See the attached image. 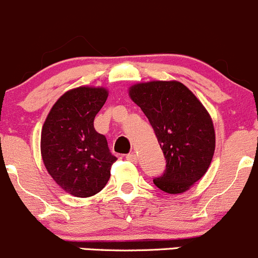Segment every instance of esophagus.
Segmentation results:
<instances>
[{
    "label": "esophagus",
    "instance_id": "obj_1",
    "mask_svg": "<svg viewBox=\"0 0 258 258\" xmlns=\"http://www.w3.org/2000/svg\"><path fill=\"white\" fill-rule=\"evenodd\" d=\"M126 160L131 161V163H137L138 160L137 154H136V153H130V154L126 155Z\"/></svg>",
    "mask_w": 258,
    "mask_h": 258
}]
</instances>
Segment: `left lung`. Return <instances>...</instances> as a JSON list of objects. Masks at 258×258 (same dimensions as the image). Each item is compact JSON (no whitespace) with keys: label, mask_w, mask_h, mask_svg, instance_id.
Masks as SVG:
<instances>
[{"label":"left lung","mask_w":258,"mask_h":258,"mask_svg":"<svg viewBox=\"0 0 258 258\" xmlns=\"http://www.w3.org/2000/svg\"><path fill=\"white\" fill-rule=\"evenodd\" d=\"M130 97L148 117L165 157V170L153 182L168 194H182L206 174L216 149V134L205 106L176 81L130 88Z\"/></svg>","instance_id":"left-lung-1"}]
</instances>
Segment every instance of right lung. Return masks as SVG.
Listing matches in <instances>:
<instances>
[{
  "mask_svg": "<svg viewBox=\"0 0 258 258\" xmlns=\"http://www.w3.org/2000/svg\"><path fill=\"white\" fill-rule=\"evenodd\" d=\"M104 88L79 87L64 93L50 110L41 131V157L46 170L66 192L90 197L105 187L117 158L105 136L94 128L105 104Z\"/></svg>",
  "mask_w": 258,
  "mask_h": 258,
  "instance_id": "right-lung-1",
  "label": "right lung"
}]
</instances>
